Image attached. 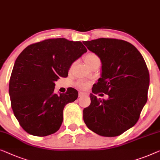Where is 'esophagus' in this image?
Listing matches in <instances>:
<instances>
[{
    "label": "esophagus",
    "instance_id": "1",
    "mask_svg": "<svg viewBox=\"0 0 160 160\" xmlns=\"http://www.w3.org/2000/svg\"><path fill=\"white\" fill-rule=\"evenodd\" d=\"M87 93H85V92H79V94H78V97H82V96H84V95H87Z\"/></svg>",
    "mask_w": 160,
    "mask_h": 160
}]
</instances>
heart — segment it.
I'll return each instance as SVG.
<instances>
[{
  "label": "heart",
  "mask_w": 160,
  "mask_h": 160,
  "mask_svg": "<svg viewBox=\"0 0 160 160\" xmlns=\"http://www.w3.org/2000/svg\"><path fill=\"white\" fill-rule=\"evenodd\" d=\"M100 61L99 57L97 56V55L94 54V53H89V54L86 55L85 57V63L88 66H89L90 65L93 64L96 62ZM89 84L87 82H85V81L81 80L78 81V82L76 83V86L79 88L81 89H87L88 87H89Z\"/></svg>",
  "instance_id": "1"
}]
</instances>
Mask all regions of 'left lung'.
<instances>
[{"instance_id": "8db88e82", "label": "left lung", "mask_w": 160, "mask_h": 160, "mask_svg": "<svg viewBox=\"0 0 160 160\" xmlns=\"http://www.w3.org/2000/svg\"><path fill=\"white\" fill-rule=\"evenodd\" d=\"M83 43L102 62L101 77L89 94L91 104L83 111L84 121L99 136H119L137 122L147 103V66L139 51L126 41L99 38ZM101 92L108 94V100L96 98Z\"/></svg>"}]
</instances>
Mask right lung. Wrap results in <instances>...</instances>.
<instances>
[{
    "label": "right lung",
    "mask_w": 160,
    "mask_h": 160,
    "mask_svg": "<svg viewBox=\"0 0 160 160\" xmlns=\"http://www.w3.org/2000/svg\"><path fill=\"white\" fill-rule=\"evenodd\" d=\"M87 51L79 41L57 38L32 44L20 53L11 73L9 96L13 114L25 131L46 136L59 130L64 107L78 94L73 88L55 93V82L67 77L72 63Z\"/></svg>",
    "instance_id": "add662e5"
}]
</instances>
